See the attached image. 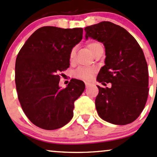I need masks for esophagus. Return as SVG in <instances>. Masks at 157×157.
Wrapping results in <instances>:
<instances>
[{
	"label": "esophagus",
	"instance_id": "obj_1",
	"mask_svg": "<svg viewBox=\"0 0 157 157\" xmlns=\"http://www.w3.org/2000/svg\"><path fill=\"white\" fill-rule=\"evenodd\" d=\"M85 85H86V88H88V87H90V86L91 85V83H87V82H86V83H85Z\"/></svg>",
	"mask_w": 157,
	"mask_h": 157
}]
</instances>
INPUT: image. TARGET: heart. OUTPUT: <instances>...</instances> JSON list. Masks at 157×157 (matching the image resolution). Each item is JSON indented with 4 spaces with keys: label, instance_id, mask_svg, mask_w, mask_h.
Returning <instances> with one entry per match:
<instances>
[{
    "label": "heart",
    "instance_id": "obj_1",
    "mask_svg": "<svg viewBox=\"0 0 157 157\" xmlns=\"http://www.w3.org/2000/svg\"><path fill=\"white\" fill-rule=\"evenodd\" d=\"M88 47L90 50L91 51L92 54L95 52L98 48L102 47V45L100 43L94 41V42H91L88 44ZM76 54V48L74 47L73 49L71 50L70 54H69V59L70 62H73L74 57H75ZM95 71V69L92 67H80L77 69L75 71V77L77 78L83 79V80H88L92 78V75H93L94 72Z\"/></svg>",
    "mask_w": 157,
    "mask_h": 157
}]
</instances>
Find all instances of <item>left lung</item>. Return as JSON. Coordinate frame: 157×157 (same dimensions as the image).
Instances as JSON below:
<instances>
[{
  "label": "left lung",
  "mask_w": 157,
  "mask_h": 157,
  "mask_svg": "<svg viewBox=\"0 0 157 157\" xmlns=\"http://www.w3.org/2000/svg\"><path fill=\"white\" fill-rule=\"evenodd\" d=\"M89 37L102 43L105 48V65L97 81L111 87L98 88L95 108L98 116L115 125L132 123L144 110L148 96V69L144 52L126 29L110 22L87 26Z\"/></svg>",
  "instance_id": "8db88e82"
}]
</instances>
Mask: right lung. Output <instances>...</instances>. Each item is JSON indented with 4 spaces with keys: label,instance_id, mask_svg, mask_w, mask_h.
I'll list each match as a JSON object with an SVG mask.
<instances>
[{
    "label": "right lung",
    "instance_id": "right-lung-1",
    "mask_svg": "<svg viewBox=\"0 0 157 157\" xmlns=\"http://www.w3.org/2000/svg\"><path fill=\"white\" fill-rule=\"evenodd\" d=\"M83 30L40 28L18 54L15 67L18 98L27 117L40 128L57 129L73 117L74 101L83 92L85 84L74 79L61 89L59 74L70 65L69 54L81 41Z\"/></svg>",
    "mask_w": 157,
    "mask_h": 157
}]
</instances>
